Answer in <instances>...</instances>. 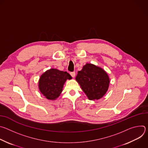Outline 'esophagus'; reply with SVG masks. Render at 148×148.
<instances>
[{"label": "esophagus", "instance_id": "esophagus-1", "mask_svg": "<svg viewBox=\"0 0 148 148\" xmlns=\"http://www.w3.org/2000/svg\"><path fill=\"white\" fill-rule=\"evenodd\" d=\"M70 75L72 77L74 78L75 76V72H71V73H70Z\"/></svg>", "mask_w": 148, "mask_h": 148}]
</instances>
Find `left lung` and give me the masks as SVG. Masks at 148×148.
<instances>
[{"label":"left lung","instance_id":"8db88e82","mask_svg":"<svg viewBox=\"0 0 148 148\" xmlns=\"http://www.w3.org/2000/svg\"><path fill=\"white\" fill-rule=\"evenodd\" d=\"M76 81L90 100L101 98L108 91L110 78L102 68L87 63L78 72Z\"/></svg>","mask_w":148,"mask_h":148}]
</instances>
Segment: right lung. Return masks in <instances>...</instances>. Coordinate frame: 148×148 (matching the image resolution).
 I'll list each match as a JSON object with an SVG mask.
<instances>
[{"label":"right lung","instance_id":"obj_1","mask_svg":"<svg viewBox=\"0 0 148 148\" xmlns=\"http://www.w3.org/2000/svg\"><path fill=\"white\" fill-rule=\"evenodd\" d=\"M71 78V76L66 71L51 69L40 77L38 81L40 91L47 99L55 100L61 93L66 80Z\"/></svg>","mask_w":148,"mask_h":148}]
</instances>
